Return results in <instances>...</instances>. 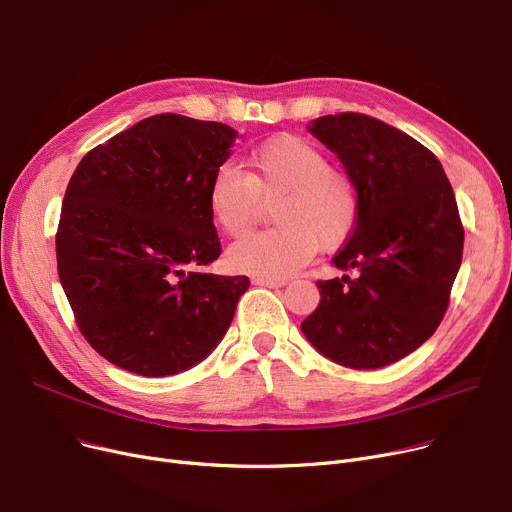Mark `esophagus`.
Returning <instances> with one entry per match:
<instances>
[{"label": "esophagus", "instance_id": "esophagus-1", "mask_svg": "<svg viewBox=\"0 0 512 512\" xmlns=\"http://www.w3.org/2000/svg\"><path fill=\"white\" fill-rule=\"evenodd\" d=\"M253 284L265 286V288H282V286H286L288 282H286V280H271V278H255Z\"/></svg>", "mask_w": 512, "mask_h": 512}]
</instances>
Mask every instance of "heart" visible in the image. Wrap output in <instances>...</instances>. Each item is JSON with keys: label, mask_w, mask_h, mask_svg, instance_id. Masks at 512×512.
I'll return each mask as SVG.
<instances>
[{"label": "heart", "mask_w": 512, "mask_h": 512, "mask_svg": "<svg viewBox=\"0 0 512 512\" xmlns=\"http://www.w3.org/2000/svg\"><path fill=\"white\" fill-rule=\"evenodd\" d=\"M276 201V228L251 234L228 249L232 269L284 280L309 263L319 247L335 249L352 234L360 199L354 183L331 168L329 156L300 138L263 144L247 160V173L222 164L206 189L208 212L228 236H241L261 201Z\"/></svg>", "instance_id": "obj_1"}]
</instances>
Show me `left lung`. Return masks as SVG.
Here are the masks:
<instances>
[{
    "label": "left lung",
    "instance_id": "left-lung-1",
    "mask_svg": "<svg viewBox=\"0 0 512 512\" xmlns=\"http://www.w3.org/2000/svg\"><path fill=\"white\" fill-rule=\"evenodd\" d=\"M309 131L342 160L360 199L337 269L317 282L319 306L300 323L325 358L383 368L436 331L463 257V226L438 158L410 135L360 113L325 115Z\"/></svg>",
    "mask_w": 512,
    "mask_h": 512
}]
</instances>
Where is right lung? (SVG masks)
I'll list each match as a JSON object with an SVG mask.
<instances>
[{"instance_id": "add662e5", "label": "right lung", "mask_w": 512, "mask_h": 512, "mask_svg": "<svg viewBox=\"0 0 512 512\" xmlns=\"http://www.w3.org/2000/svg\"><path fill=\"white\" fill-rule=\"evenodd\" d=\"M238 131L175 113L90 150L65 189L57 271L86 342L111 364L168 377L226 335L247 276L201 274L222 253L206 189Z\"/></svg>"}]
</instances>
